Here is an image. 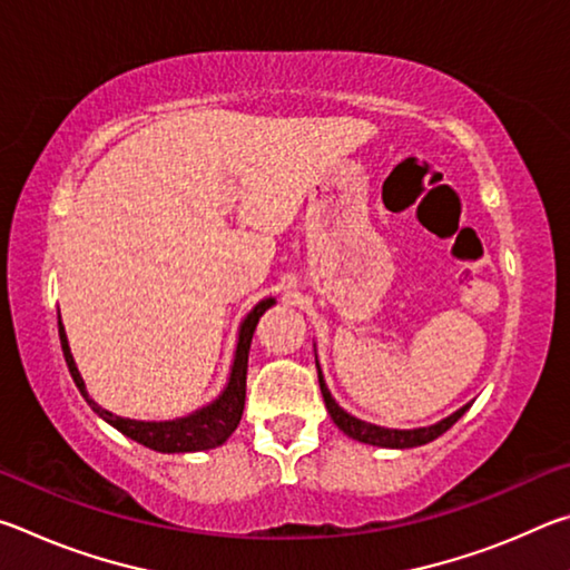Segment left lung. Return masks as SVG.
Masks as SVG:
<instances>
[{"instance_id": "1", "label": "left lung", "mask_w": 570, "mask_h": 570, "mask_svg": "<svg viewBox=\"0 0 570 570\" xmlns=\"http://www.w3.org/2000/svg\"><path fill=\"white\" fill-rule=\"evenodd\" d=\"M316 372H320V387H322V397L326 404V412L332 414V420L336 428H340L344 435H350L356 442H364V445H377V448H392V450H407V448H417V445H428V442L438 440L442 432H448L452 424H455L462 414L470 410V404H462L458 412H452L450 417L440 420L435 424H430V428H414V430H392V428H380V424H372V422H364L360 417H354V414L346 412L344 407H340V402L332 397L330 387H326L324 382V374H322V366L316 362Z\"/></svg>"}]
</instances>
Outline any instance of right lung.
<instances>
[{
  "instance_id": "1",
  "label": "right lung",
  "mask_w": 570,
  "mask_h": 570,
  "mask_svg": "<svg viewBox=\"0 0 570 570\" xmlns=\"http://www.w3.org/2000/svg\"><path fill=\"white\" fill-rule=\"evenodd\" d=\"M274 304H276L274 296L262 298V302H258L244 316V322H240L234 362H230V372H228V382H226L224 392H220L214 402H208L200 410L186 414V417L163 420V422L120 417V414H112L110 410L100 407V404L88 394L82 374H80V370H77L75 356L70 352V342H67V334H65L62 316H57V326H60V344H62L67 370H70L77 390H80L85 402H88L105 422L112 424L118 432H122L125 438L140 442V445H146L156 452H168V455H173V452L214 450L218 445H224V442L234 435V430L240 422V414H244V404H246V370H248L250 340H254L256 324H258V320H262V314L266 312V308H272Z\"/></svg>"
}]
</instances>
